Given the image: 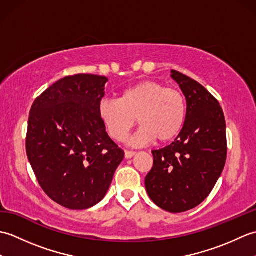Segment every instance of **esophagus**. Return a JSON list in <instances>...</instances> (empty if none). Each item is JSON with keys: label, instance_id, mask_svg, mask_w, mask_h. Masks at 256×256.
I'll use <instances>...</instances> for the list:
<instances>
[{"label": "esophagus", "instance_id": "esophagus-1", "mask_svg": "<svg viewBox=\"0 0 256 256\" xmlns=\"http://www.w3.org/2000/svg\"><path fill=\"white\" fill-rule=\"evenodd\" d=\"M136 154L134 150H125V158H132V157Z\"/></svg>", "mask_w": 256, "mask_h": 256}]
</instances>
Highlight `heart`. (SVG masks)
I'll return each instance as SVG.
<instances>
[{
    "label": "heart",
    "instance_id": "b5f03b06",
    "mask_svg": "<svg viewBox=\"0 0 256 256\" xmlns=\"http://www.w3.org/2000/svg\"><path fill=\"white\" fill-rule=\"evenodd\" d=\"M99 116L108 135L118 142L126 138L138 118L140 128L132 138V144L144 145L154 138L168 143L184 128L187 102L180 90L145 80L123 90L118 100L103 99Z\"/></svg>",
    "mask_w": 256,
    "mask_h": 256
}]
</instances>
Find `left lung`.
Segmentation results:
<instances>
[{
    "label": "left lung",
    "mask_w": 256,
    "mask_h": 256,
    "mask_svg": "<svg viewBox=\"0 0 256 256\" xmlns=\"http://www.w3.org/2000/svg\"><path fill=\"white\" fill-rule=\"evenodd\" d=\"M187 101V116L177 138L153 150V168L145 187L154 204L178 214L194 208L210 194L226 160V118L218 100L197 81L176 70Z\"/></svg>",
    "instance_id": "left-lung-1"
}]
</instances>
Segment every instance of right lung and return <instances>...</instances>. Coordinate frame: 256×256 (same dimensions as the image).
<instances>
[{
  "label": "right lung",
  "mask_w": 256,
  "mask_h": 256,
  "mask_svg": "<svg viewBox=\"0 0 256 256\" xmlns=\"http://www.w3.org/2000/svg\"><path fill=\"white\" fill-rule=\"evenodd\" d=\"M108 79L67 76L32 103L26 153L38 184L64 208L96 204L110 187L124 152L106 132L99 116Z\"/></svg>",
  "instance_id": "add662e5"
}]
</instances>
